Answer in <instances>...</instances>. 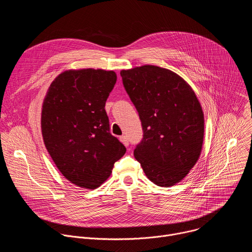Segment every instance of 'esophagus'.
Masks as SVG:
<instances>
[{
  "label": "esophagus",
  "mask_w": 252,
  "mask_h": 252,
  "mask_svg": "<svg viewBox=\"0 0 252 252\" xmlns=\"http://www.w3.org/2000/svg\"><path fill=\"white\" fill-rule=\"evenodd\" d=\"M120 140L124 143V145H125L126 147H128V138H127L126 135L120 136Z\"/></svg>",
  "instance_id": "obj_1"
}]
</instances>
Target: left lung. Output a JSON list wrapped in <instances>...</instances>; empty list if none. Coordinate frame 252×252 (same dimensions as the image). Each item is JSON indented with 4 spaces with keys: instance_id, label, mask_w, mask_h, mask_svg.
<instances>
[{
    "instance_id": "left-lung-1",
    "label": "left lung",
    "mask_w": 252,
    "mask_h": 252,
    "mask_svg": "<svg viewBox=\"0 0 252 252\" xmlns=\"http://www.w3.org/2000/svg\"><path fill=\"white\" fill-rule=\"evenodd\" d=\"M143 137L135 159L152 183L169 188L188 175L201 153L204 118L191 87L173 71L146 64L121 71Z\"/></svg>"
}]
</instances>
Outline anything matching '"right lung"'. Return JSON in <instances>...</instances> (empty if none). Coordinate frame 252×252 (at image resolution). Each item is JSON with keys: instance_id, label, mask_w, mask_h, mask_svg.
Returning <instances> with one entry per match:
<instances>
[{"instance_id": "1", "label": "right lung", "mask_w": 252, "mask_h": 252, "mask_svg": "<svg viewBox=\"0 0 252 252\" xmlns=\"http://www.w3.org/2000/svg\"><path fill=\"white\" fill-rule=\"evenodd\" d=\"M116 82L114 70L69 69L53 81L45 96V146L62 174L80 188H98L126 152L110 132L104 110Z\"/></svg>"}]
</instances>
